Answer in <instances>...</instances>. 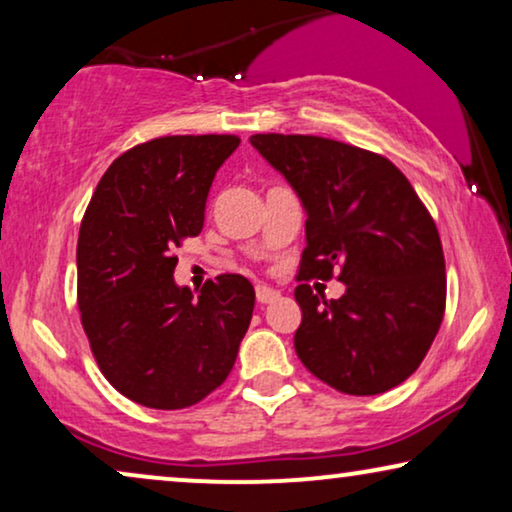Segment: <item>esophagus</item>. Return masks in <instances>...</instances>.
I'll list each match as a JSON object with an SVG mask.
<instances>
[{"label":"esophagus","instance_id":"34e87169","mask_svg":"<svg viewBox=\"0 0 512 512\" xmlns=\"http://www.w3.org/2000/svg\"><path fill=\"white\" fill-rule=\"evenodd\" d=\"M277 298H279V291L272 289V286H265V284H258L256 286V300L261 305H268V303H272V300H277Z\"/></svg>","mask_w":512,"mask_h":512}]
</instances>
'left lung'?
Returning a JSON list of instances; mask_svg holds the SVG:
<instances>
[{
    "label": "left lung",
    "instance_id": "left-lung-1",
    "mask_svg": "<svg viewBox=\"0 0 512 512\" xmlns=\"http://www.w3.org/2000/svg\"><path fill=\"white\" fill-rule=\"evenodd\" d=\"M251 146L303 205L305 251L293 347L328 387L375 396L415 373L445 312V258L436 223L387 158L312 135H254ZM346 284L338 301L307 278Z\"/></svg>",
    "mask_w": 512,
    "mask_h": 512
}]
</instances>
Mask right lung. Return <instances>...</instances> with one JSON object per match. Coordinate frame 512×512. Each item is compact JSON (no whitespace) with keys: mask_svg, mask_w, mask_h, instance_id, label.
I'll return each mask as SVG.
<instances>
[{"mask_svg":"<svg viewBox=\"0 0 512 512\" xmlns=\"http://www.w3.org/2000/svg\"><path fill=\"white\" fill-rule=\"evenodd\" d=\"M235 135L158 137L118 156L97 184L76 244L81 324L111 387L156 410L195 405L221 387L254 314V286L219 275L174 282L181 240L205 223L216 170Z\"/></svg>","mask_w":512,"mask_h":512,"instance_id":"obj_1","label":"right lung"}]
</instances>
